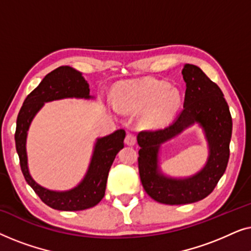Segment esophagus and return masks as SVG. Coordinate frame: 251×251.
I'll return each instance as SVG.
<instances>
[{"label": "esophagus", "instance_id": "1", "mask_svg": "<svg viewBox=\"0 0 251 251\" xmlns=\"http://www.w3.org/2000/svg\"><path fill=\"white\" fill-rule=\"evenodd\" d=\"M125 143L129 146H133L136 144V136L131 132H128V133H126V136Z\"/></svg>", "mask_w": 251, "mask_h": 251}]
</instances>
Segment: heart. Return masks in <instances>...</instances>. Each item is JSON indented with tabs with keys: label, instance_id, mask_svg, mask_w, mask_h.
<instances>
[{
	"label": "heart",
	"instance_id": "heart-1",
	"mask_svg": "<svg viewBox=\"0 0 251 251\" xmlns=\"http://www.w3.org/2000/svg\"><path fill=\"white\" fill-rule=\"evenodd\" d=\"M113 104L120 112L140 113L139 125L155 128L170 120L180 105V92L166 81L142 78L119 84L113 90Z\"/></svg>",
	"mask_w": 251,
	"mask_h": 251
}]
</instances>
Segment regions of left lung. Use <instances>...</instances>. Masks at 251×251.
I'll return each mask as SVG.
<instances>
[{
    "label": "left lung",
    "instance_id": "obj_1",
    "mask_svg": "<svg viewBox=\"0 0 251 251\" xmlns=\"http://www.w3.org/2000/svg\"><path fill=\"white\" fill-rule=\"evenodd\" d=\"M186 83L184 108L170 126L137 136L139 176L144 190L163 204H188L207 198L224 175L229 157L232 118L219 87L201 68L186 64L181 71ZM197 123L204 130L209 154L205 167L184 178L164 175L159 168L160 145Z\"/></svg>",
    "mask_w": 251,
    "mask_h": 251
}]
</instances>
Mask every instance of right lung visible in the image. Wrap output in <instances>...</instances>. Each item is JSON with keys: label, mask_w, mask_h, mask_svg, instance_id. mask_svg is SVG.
<instances>
[{"label": "right lung", "mask_w": 251, "mask_h": 251, "mask_svg": "<svg viewBox=\"0 0 251 251\" xmlns=\"http://www.w3.org/2000/svg\"><path fill=\"white\" fill-rule=\"evenodd\" d=\"M65 98L94 99L88 82L81 72L71 66H60L44 76L41 83L27 96L20 108L15 133L16 150L27 184L47 205L63 211H77L95 207L105 195L108 171L116 154L123 149L126 131L116 130L111 135L97 138L83 179L67 191H52L37 184L30 176L26 152L27 133L33 119L46 102Z\"/></svg>", "instance_id": "add662e5"}]
</instances>
